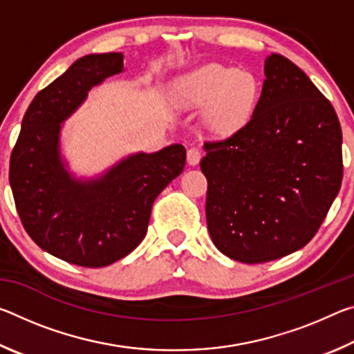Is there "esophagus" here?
I'll use <instances>...</instances> for the list:
<instances>
[{
	"label": "esophagus",
	"instance_id": "1",
	"mask_svg": "<svg viewBox=\"0 0 354 354\" xmlns=\"http://www.w3.org/2000/svg\"><path fill=\"white\" fill-rule=\"evenodd\" d=\"M200 159H201V149L196 147H190L187 149V162L190 165H196L200 162Z\"/></svg>",
	"mask_w": 354,
	"mask_h": 354
}]
</instances>
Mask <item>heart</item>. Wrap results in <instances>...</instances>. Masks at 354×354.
<instances>
[{
	"label": "heart",
	"instance_id": "heart-1",
	"mask_svg": "<svg viewBox=\"0 0 354 354\" xmlns=\"http://www.w3.org/2000/svg\"><path fill=\"white\" fill-rule=\"evenodd\" d=\"M257 91L253 75L209 64L179 81L178 100L183 106H209L206 112L209 128L218 134H230L250 120L259 93Z\"/></svg>",
	"mask_w": 354,
	"mask_h": 354
}]
</instances>
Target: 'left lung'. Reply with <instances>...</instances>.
<instances>
[{"label": "left lung", "mask_w": 354, "mask_h": 354, "mask_svg": "<svg viewBox=\"0 0 354 354\" xmlns=\"http://www.w3.org/2000/svg\"><path fill=\"white\" fill-rule=\"evenodd\" d=\"M253 117L205 143L207 230L221 253L262 263L303 248L342 184V129L333 104L281 55L266 61Z\"/></svg>", "instance_id": "1"}]
</instances>
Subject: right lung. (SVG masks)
I'll use <instances>...</instances> for the list:
<instances>
[{
    "label": "right lung",
    "mask_w": 354,
    "mask_h": 354,
    "mask_svg": "<svg viewBox=\"0 0 354 354\" xmlns=\"http://www.w3.org/2000/svg\"><path fill=\"white\" fill-rule=\"evenodd\" d=\"M123 70L122 53L84 56L35 95L10 154L17 212L41 250L81 267L122 259L147 234L153 203L185 165V148L129 156L104 176L76 181L59 156L61 123L93 86Z\"/></svg>",
    "instance_id": "1"
}]
</instances>
